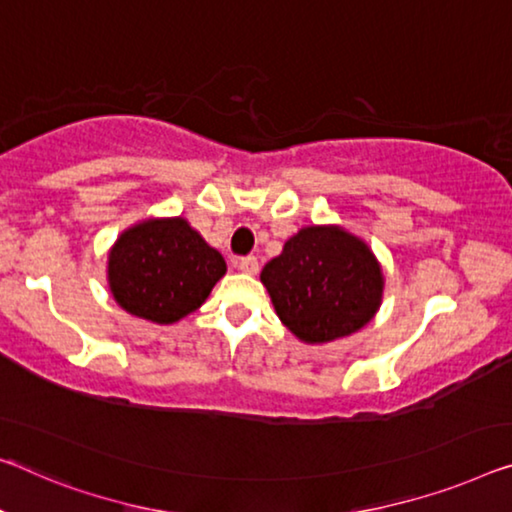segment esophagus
I'll list each match as a JSON object with an SVG mask.
<instances>
[{
	"label": "esophagus",
	"instance_id": "obj_1",
	"mask_svg": "<svg viewBox=\"0 0 512 512\" xmlns=\"http://www.w3.org/2000/svg\"><path fill=\"white\" fill-rule=\"evenodd\" d=\"M235 265H238V270L247 272V274H256L258 272L256 256H242V258H238V261H235Z\"/></svg>",
	"mask_w": 512,
	"mask_h": 512
}]
</instances>
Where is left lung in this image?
Returning a JSON list of instances; mask_svg holds the SVG:
<instances>
[{"label":"left lung","mask_w":512,"mask_h":512,"mask_svg":"<svg viewBox=\"0 0 512 512\" xmlns=\"http://www.w3.org/2000/svg\"><path fill=\"white\" fill-rule=\"evenodd\" d=\"M277 316L304 343L348 336L375 316L382 272L373 251L336 226H309L263 267Z\"/></svg>","instance_id":"left-lung-1"}]
</instances>
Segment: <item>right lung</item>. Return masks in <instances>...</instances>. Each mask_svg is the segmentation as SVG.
<instances>
[{
    "label": "right lung",
    "mask_w": 512,
    "mask_h": 512,
    "mask_svg": "<svg viewBox=\"0 0 512 512\" xmlns=\"http://www.w3.org/2000/svg\"><path fill=\"white\" fill-rule=\"evenodd\" d=\"M226 263L183 217L125 231L109 254V288L132 316L171 325L199 309Z\"/></svg>",
    "instance_id": "right-lung-1"
}]
</instances>
